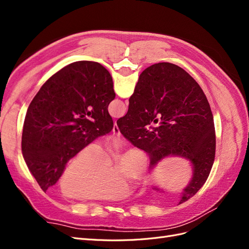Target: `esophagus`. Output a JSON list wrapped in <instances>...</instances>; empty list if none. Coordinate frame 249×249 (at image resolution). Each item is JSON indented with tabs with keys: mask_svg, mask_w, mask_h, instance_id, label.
<instances>
[{
	"mask_svg": "<svg viewBox=\"0 0 249 249\" xmlns=\"http://www.w3.org/2000/svg\"><path fill=\"white\" fill-rule=\"evenodd\" d=\"M113 135H116V136H120V131L118 129V126L116 124V123H114V125H113V130H112Z\"/></svg>",
	"mask_w": 249,
	"mask_h": 249,
	"instance_id": "obj_1",
	"label": "esophagus"
}]
</instances>
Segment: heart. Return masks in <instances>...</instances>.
<instances>
[{
	"label": "heart",
	"mask_w": 249,
	"mask_h": 249,
	"mask_svg": "<svg viewBox=\"0 0 249 249\" xmlns=\"http://www.w3.org/2000/svg\"><path fill=\"white\" fill-rule=\"evenodd\" d=\"M122 142L112 140L108 149H116ZM144 157L131 149L114 166V158L99 143L83 147L66 165L59 178V189L64 196L88 200L122 198L132 190L133 178L145 175Z\"/></svg>",
	"instance_id": "1"
}]
</instances>
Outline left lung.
<instances>
[{
  "mask_svg": "<svg viewBox=\"0 0 249 249\" xmlns=\"http://www.w3.org/2000/svg\"><path fill=\"white\" fill-rule=\"evenodd\" d=\"M114 99L111 74L93 61L66 65L41 86L27 111L21 150L44 192L58 182L70 159L111 132L108 106Z\"/></svg>",
  "mask_w": 249,
  "mask_h": 249,
  "instance_id": "left-lung-1",
  "label": "left lung"
}]
</instances>
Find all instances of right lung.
<instances>
[{
    "instance_id": "obj_1",
    "label": "right lung",
    "mask_w": 249,
    "mask_h": 249,
    "mask_svg": "<svg viewBox=\"0 0 249 249\" xmlns=\"http://www.w3.org/2000/svg\"><path fill=\"white\" fill-rule=\"evenodd\" d=\"M152 122L155 125L149 127ZM117 125L127 140L148 155L150 171L168 157L189 161L192 175L180 191L178 205L206 183L215 159L213 114L198 83L182 67L161 62L143 71L129 110ZM153 189L165 193L155 185Z\"/></svg>"
}]
</instances>
